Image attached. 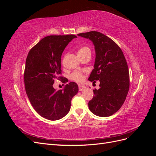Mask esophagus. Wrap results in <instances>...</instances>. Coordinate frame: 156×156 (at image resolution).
Here are the masks:
<instances>
[{
  "label": "esophagus",
  "mask_w": 156,
  "mask_h": 156,
  "mask_svg": "<svg viewBox=\"0 0 156 156\" xmlns=\"http://www.w3.org/2000/svg\"><path fill=\"white\" fill-rule=\"evenodd\" d=\"M85 88H86L85 87L79 85V91H83V90H84V89H85Z\"/></svg>",
  "instance_id": "1"
}]
</instances>
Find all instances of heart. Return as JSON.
I'll return each mask as SVG.
<instances>
[{"mask_svg":"<svg viewBox=\"0 0 156 156\" xmlns=\"http://www.w3.org/2000/svg\"><path fill=\"white\" fill-rule=\"evenodd\" d=\"M87 53H90V50L86 46H82L77 50V55L81 56ZM71 78L77 82H82L84 80V75L80 72H74L71 75Z\"/></svg>","mask_w":156,"mask_h":156,"instance_id":"b5f03b06","label":"heart"}]
</instances>
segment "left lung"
Instances as JSON below:
<instances>
[{
    "label": "left lung",
    "instance_id": "left-lung-1",
    "mask_svg": "<svg viewBox=\"0 0 156 156\" xmlns=\"http://www.w3.org/2000/svg\"><path fill=\"white\" fill-rule=\"evenodd\" d=\"M92 41L95 63L88 80L100 81V88L88 102L89 109L96 116L115 114L124 103L129 88V73L123 52L115 42L101 32L91 31L77 34Z\"/></svg>",
    "mask_w": 156,
    "mask_h": 156
}]
</instances>
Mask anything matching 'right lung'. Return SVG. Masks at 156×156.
<instances>
[{"instance_id": "1", "label": "right lung", "mask_w": 156, "mask_h": 156, "mask_svg": "<svg viewBox=\"0 0 156 156\" xmlns=\"http://www.w3.org/2000/svg\"><path fill=\"white\" fill-rule=\"evenodd\" d=\"M76 37L73 34L46 36L33 47L27 57L24 73L26 93L34 110L48 120H57L66 115L72 98L79 91L74 82L58 90L53 86L55 79L65 81V77L60 76L61 56L66 47Z\"/></svg>"}]
</instances>
